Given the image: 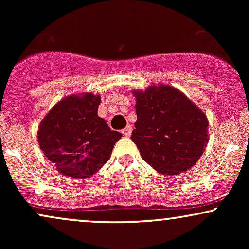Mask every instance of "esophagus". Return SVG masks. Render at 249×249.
I'll return each instance as SVG.
<instances>
[{"label":"esophagus","mask_w":249,"mask_h":249,"mask_svg":"<svg viewBox=\"0 0 249 249\" xmlns=\"http://www.w3.org/2000/svg\"><path fill=\"white\" fill-rule=\"evenodd\" d=\"M131 132H132V126H131V125H128V126H126L124 130L122 131L123 136H125V137H130Z\"/></svg>","instance_id":"1"}]
</instances>
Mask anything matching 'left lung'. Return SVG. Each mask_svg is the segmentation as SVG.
I'll return each mask as SVG.
<instances>
[{"instance_id":"8db88e82","label":"left lung","mask_w":249,"mask_h":249,"mask_svg":"<svg viewBox=\"0 0 249 249\" xmlns=\"http://www.w3.org/2000/svg\"><path fill=\"white\" fill-rule=\"evenodd\" d=\"M132 93L137 121L131 139L142 158L167 176L190 170L208 144L206 115L171 85H151Z\"/></svg>"}]
</instances>
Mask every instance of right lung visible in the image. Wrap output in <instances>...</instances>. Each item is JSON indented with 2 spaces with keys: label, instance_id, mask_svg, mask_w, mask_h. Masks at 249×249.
<instances>
[{
  "label": "right lung",
  "instance_id": "1",
  "mask_svg": "<svg viewBox=\"0 0 249 249\" xmlns=\"http://www.w3.org/2000/svg\"><path fill=\"white\" fill-rule=\"evenodd\" d=\"M101 96L78 93L63 98L42 119L37 141L63 176L87 179L110 159L122 133L98 117Z\"/></svg>",
  "mask_w": 249,
  "mask_h": 249
}]
</instances>
